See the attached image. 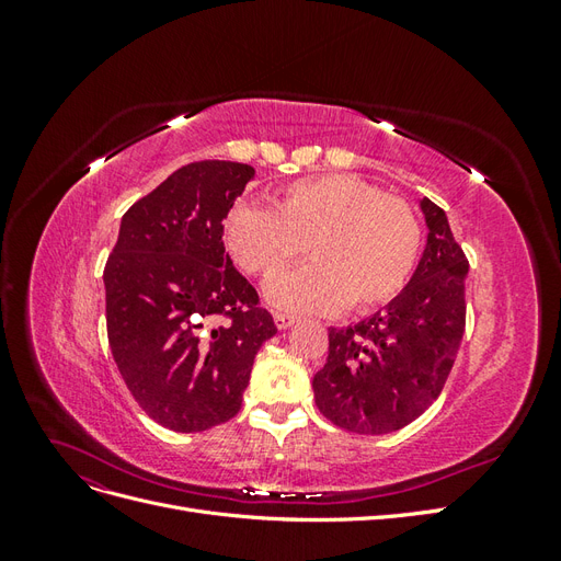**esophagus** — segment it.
<instances>
[{
	"label": "esophagus",
	"mask_w": 561,
	"mask_h": 561,
	"mask_svg": "<svg viewBox=\"0 0 561 561\" xmlns=\"http://www.w3.org/2000/svg\"><path fill=\"white\" fill-rule=\"evenodd\" d=\"M274 320H276V328H278V330L293 328L295 322H297V318H295V316H290V313H280V311H276V313H274Z\"/></svg>",
	"instance_id": "obj_1"
}]
</instances>
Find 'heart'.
<instances>
[{"instance_id": "b5f03b06", "label": "heart", "mask_w": 561, "mask_h": 561, "mask_svg": "<svg viewBox=\"0 0 561 561\" xmlns=\"http://www.w3.org/2000/svg\"><path fill=\"white\" fill-rule=\"evenodd\" d=\"M225 245L243 271L271 278L311 250L313 264L268 283L278 309L377 311L412 280L421 222L410 203L355 175H322L283 186L274 208L241 201L227 210Z\"/></svg>"}]
</instances>
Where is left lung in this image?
<instances>
[{"mask_svg":"<svg viewBox=\"0 0 561 561\" xmlns=\"http://www.w3.org/2000/svg\"><path fill=\"white\" fill-rule=\"evenodd\" d=\"M428 241L410 285L386 311L330 328L328 363L313 377L320 414L334 426L383 435L419 419L443 393L466 330L468 260L445 210L421 201Z\"/></svg>","mask_w":561,"mask_h":561,"instance_id":"8db88e82","label":"left lung"}]
</instances>
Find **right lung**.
Listing matches in <instances>:
<instances>
[{"label": "right lung", "instance_id": "add662e5", "mask_svg": "<svg viewBox=\"0 0 561 561\" xmlns=\"http://www.w3.org/2000/svg\"><path fill=\"white\" fill-rule=\"evenodd\" d=\"M252 178L248 163L182 165L126 210L105 264L114 363L145 414L175 433L239 414L254 355L276 334L222 241L225 215Z\"/></svg>", "mask_w": 561, "mask_h": 561}]
</instances>
